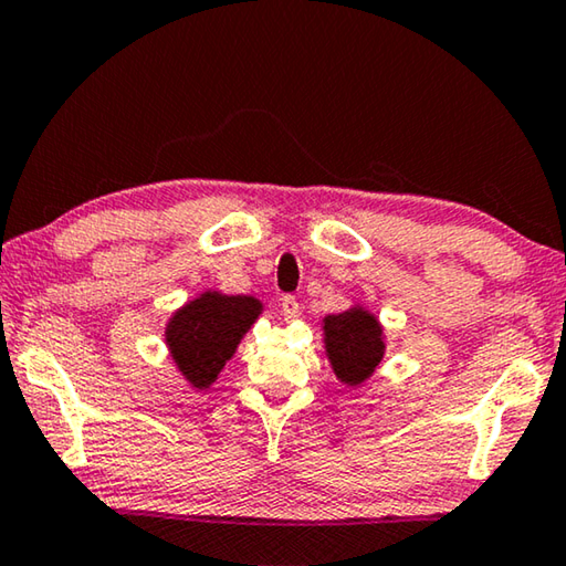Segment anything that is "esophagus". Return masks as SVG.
Instances as JSON below:
<instances>
[{
	"instance_id": "34e87169",
	"label": "esophagus",
	"mask_w": 566,
	"mask_h": 566,
	"mask_svg": "<svg viewBox=\"0 0 566 566\" xmlns=\"http://www.w3.org/2000/svg\"><path fill=\"white\" fill-rule=\"evenodd\" d=\"M282 314H284L286 322L300 319V302H296L294 296H284V300H282Z\"/></svg>"
}]
</instances>
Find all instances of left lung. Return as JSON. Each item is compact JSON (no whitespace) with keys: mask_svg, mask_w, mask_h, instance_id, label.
<instances>
[{"mask_svg":"<svg viewBox=\"0 0 566 566\" xmlns=\"http://www.w3.org/2000/svg\"><path fill=\"white\" fill-rule=\"evenodd\" d=\"M322 342L332 371L347 389H357L371 379L387 352L385 327L364 304L327 314L322 319Z\"/></svg>","mask_w":566,"mask_h":566,"instance_id":"left-lung-1","label":"left lung"}]
</instances>
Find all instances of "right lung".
Masks as SVG:
<instances>
[{
	"label": "right lung",
	"instance_id": "obj_1",
	"mask_svg": "<svg viewBox=\"0 0 566 566\" xmlns=\"http://www.w3.org/2000/svg\"><path fill=\"white\" fill-rule=\"evenodd\" d=\"M262 312L256 296L219 290H205L171 312L165 344L181 379L197 391L212 387Z\"/></svg>",
	"mask_w": 566,
	"mask_h": 566
}]
</instances>
